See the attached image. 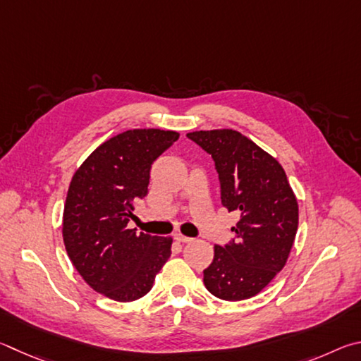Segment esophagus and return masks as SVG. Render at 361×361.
<instances>
[{"label": "esophagus", "instance_id": "1", "mask_svg": "<svg viewBox=\"0 0 361 361\" xmlns=\"http://www.w3.org/2000/svg\"><path fill=\"white\" fill-rule=\"evenodd\" d=\"M174 239H176L177 243H190V241H193L192 238H188V236L180 235V233H176V235H174Z\"/></svg>", "mask_w": 361, "mask_h": 361}]
</instances>
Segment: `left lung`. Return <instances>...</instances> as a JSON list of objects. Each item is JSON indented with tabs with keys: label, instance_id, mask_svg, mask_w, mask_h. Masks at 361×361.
Segmentation results:
<instances>
[{
	"label": "left lung",
	"instance_id": "8db88e82",
	"mask_svg": "<svg viewBox=\"0 0 361 361\" xmlns=\"http://www.w3.org/2000/svg\"><path fill=\"white\" fill-rule=\"evenodd\" d=\"M211 154L222 204L239 211L235 239L214 247L204 286L225 301L260 293L286 267L298 230V201L281 163L235 130L187 133Z\"/></svg>",
	"mask_w": 361,
	"mask_h": 361
}]
</instances>
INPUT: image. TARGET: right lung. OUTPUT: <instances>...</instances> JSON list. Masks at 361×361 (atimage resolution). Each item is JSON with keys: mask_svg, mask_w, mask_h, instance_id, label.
<instances>
[{"mask_svg": "<svg viewBox=\"0 0 361 361\" xmlns=\"http://www.w3.org/2000/svg\"><path fill=\"white\" fill-rule=\"evenodd\" d=\"M179 133L128 130L107 139L75 171L63 211V243L94 292L120 302L139 300L171 255L173 238L128 230L135 203L147 195L150 168Z\"/></svg>", "mask_w": 361, "mask_h": 361, "instance_id": "1", "label": "right lung"}]
</instances>
